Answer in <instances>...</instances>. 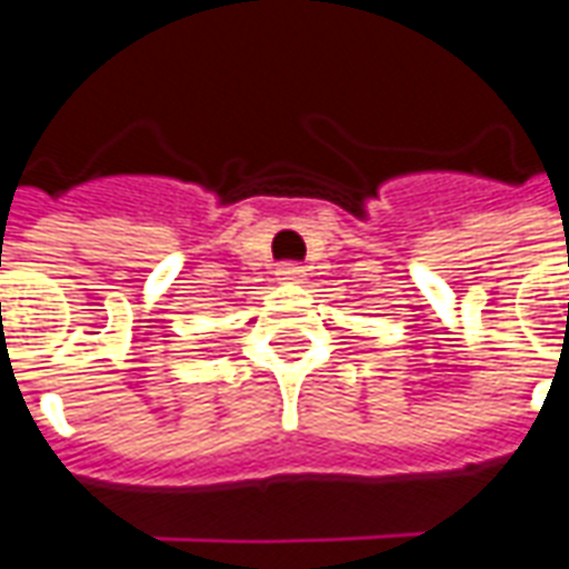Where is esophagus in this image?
Here are the masks:
<instances>
[{
  "mask_svg": "<svg viewBox=\"0 0 569 569\" xmlns=\"http://www.w3.org/2000/svg\"><path fill=\"white\" fill-rule=\"evenodd\" d=\"M277 273H280V280H286V283H301L305 280V271L298 264H283Z\"/></svg>",
  "mask_w": 569,
  "mask_h": 569,
  "instance_id": "34e87169",
  "label": "esophagus"
}]
</instances>
